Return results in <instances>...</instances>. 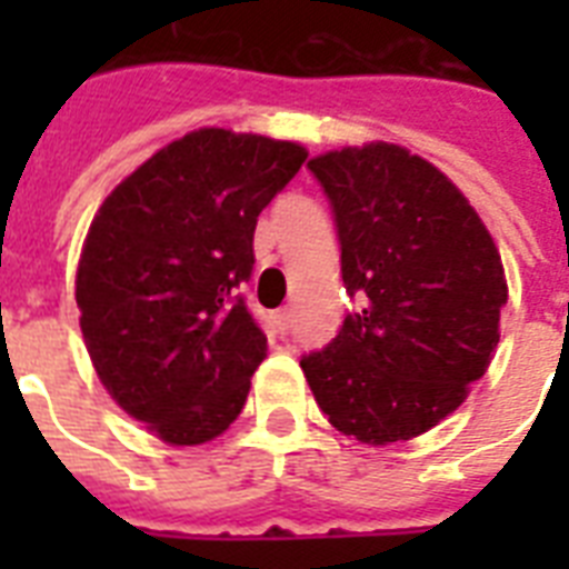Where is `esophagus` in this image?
<instances>
[{"label":"esophagus","instance_id":"obj_1","mask_svg":"<svg viewBox=\"0 0 569 569\" xmlns=\"http://www.w3.org/2000/svg\"><path fill=\"white\" fill-rule=\"evenodd\" d=\"M292 321H295L292 307H286V310L277 312V325H280V330H283V333H289V330H292Z\"/></svg>","mask_w":569,"mask_h":569}]
</instances>
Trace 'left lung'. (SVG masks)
<instances>
[{
	"label": "left lung",
	"mask_w": 569,
	"mask_h": 569,
	"mask_svg": "<svg viewBox=\"0 0 569 569\" xmlns=\"http://www.w3.org/2000/svg\"><path fill=\"white\" fill-rule=\"evenodd\" d=\"M307 168L333 209L342 283L363 298L337 339L301 357L307 383L348 437H419L493 360L502 257L458 186L405 147H342Z\"/></svg>",
	"instance_id": "1"
}]
</instances>
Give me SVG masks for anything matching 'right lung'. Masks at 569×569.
<instances>
[{"label":"right lung","instance_id":"obj_1","mask_svg":"<svg viewBox=\"0 0 569 569\" xmlns=\"http://www.w3.org/2000/svg\"><path fill=\"white\" fill-rule=\"evenodd\" d=\"M303 159L292 141L197 129L93 218L76 271L84 346L109 396L171 446L214 440L244 407L268 339L239 286L259 212Z\"/></svg>","mask_w":569,"mask_h":569}]
</instances>
